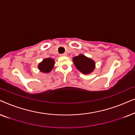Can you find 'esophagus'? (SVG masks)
<instances>
[{
  "mask_svg": "<svg viewBox=\"0 0 135 135\" xmlns=\"http://www.w3.org/2000/svg\"><path fill=\"white\" fill-rule=\"evenodd\" d=\"M68 55V54L66 53H62V54H61L60 56H66Z\"/></svg>",
  "mask_w": 135,
  "mask_h": 135,
  "instance_id": "esophagus-1",
  "label": "esophagus"
}]
</instances>
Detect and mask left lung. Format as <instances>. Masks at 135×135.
I'll return each instance as SVG.
<instances>
[{
	"label": "left lung",
	"mask_w": 135,
	"mask_h": 135,
	"mask_svg": "<svg viewBox=\"0 0 135 135\" xmlns=\"http://www.w3.org/2000/svg\"><path fill=\"white\" fill-rule=\"evenodd\" d=\"M73 61L77 69L84 74L91 73L95 68V61L84 55L74 57Z\"/></svg>",
	"instance_id": "8db88e82"
}]
</instances>
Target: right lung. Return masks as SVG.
Masks as SVG:
<instances>
[{"label": "right lung", "instance_id": "obj_1", "mask_svg": "<svg viewBox=\"0 0 135 135\" xmlns=\"http://www.w3.org/2000/svg\"><path fill=\"white\" fill-rule=\"evenodd\" d=\"M55 60L51 58H45L38 64V68L40 72L44 73H49L54 67Z\"/></svg>", "mask_w": 135, "mask_h": 135}]
</instances>
